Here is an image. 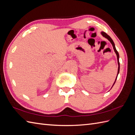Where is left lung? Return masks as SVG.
Listing matches in <instances>:
<instances>
[{
	"label": "left lung",
	"mask_w": 135,
	"mask_h": 135,
	"mask_svg": "<svg viewBox=\"0 0 135 135\" xmlns=\"http://www.w3.org/2000/svg\"><path fill=\"white\" fill-rule=\"evenodd\" d=\"M101 34H102V35L103 36V37H105V38H107V39H108L110 42V43L112 44V46H113V50H114V51L115 52V53H116V56H117V63H118V71H117V76H116V79H115V82H114V83H113V85H112V87L113 86V85L115 84V82H116V79H117V76H118V74H119V71H120V63H119V53H118V52H117V51L116 50V47H115V43H114V42H113V41L112 40V39H111V37H110L109 35H107L106 33H105L104 32H101Z\"/></svg>",
	"instance_id": "8db88e82"
}]
</instances>
